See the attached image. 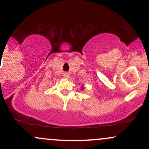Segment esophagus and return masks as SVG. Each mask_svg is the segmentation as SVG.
<instances>
[{
  "label": "esophagus",
  "mask_w": 149,
  "mask_h": 149,
  "mask_svg": "<svg viewBox=\"0 0 149 149\" xmlns=\"http://www.w3.org/2000/svg\"><path fill=\"white\" fill-rule=\"evenodd\" d=\"M64 78H69V77H70V75H69L68 73H64Z\"/></svg>",
  "instance_id": "1"
}]
</instances>
